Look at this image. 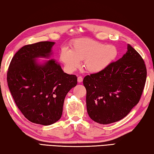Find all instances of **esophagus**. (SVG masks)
I'll return each instance as SVG.
<instances>
[{
    "instance_id": "34e87169",
    "label": "esophagus",
    "mask_w": 154,
    "mask_h": 154,
    "mask_svg": "<svg viewBox=\"0 0 154 154\" xmlns=\"http://www.w3.org/2000/svg\"><path fill=\"white\" fill-rule=\"evenodd\" d=\"M82 80H83V79H82V76H79L78 77V82H82Z\"/></svg>"
}]
</instances>
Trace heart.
<instances>
[{"label": "heart", "mask_w": 154, "mask_h": 154, "mask_svg": "<svg viewBox=\"0 0 154 154\" xmlns=\"http://www.w3.org/2000/svg\"><path fill=\"white\" fill-rule=\"evenodd\" d=\"M118 55L116 47L90 38H80L72 42L71 49L61 48L59 59L69 72L79 68L80 61L88 72L98 73L107 68Z\"/></svg>", "instance_id": "b5f03b06"}]
</instances>
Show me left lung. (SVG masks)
I'll return each instance as SVG.
<instances>
[{"mask_svg":"<svg viewBox=\"0 0 154 154\" xmlns=\"http://www.w3.org/2000/svg\"><path fill=\"white\" fill-rule=\"evenodd\" d=\"M146 78L143 59L128 44L122 58L83 80L89 117L101 125L122 120L139 103Z\"/></svg>","mask_w":154,"mask_h":154,"instance_id":"left-lung-1","label":"left lung"}]
</instances>
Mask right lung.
Instances as JSON below:
<instances>
[{
  "mask_svg": "<svg viewBox=\"0 0 154 154\" xmlns=\"http://www.w3.org/2000/svg\"><path fill=\"white\" fill-rule=\"evenodd\" d=\"M54 42H39L21 48L7 72L8 87L15 104L30 122L45 126L60 119L64 99L77 85V77L65 73L54 59H49Z\"/></svg>",
  "mask_w": 154,
  "mask_h": 154,
  "instance_id": "add662e5",
  "label": "right lung"
}]
</instances>
